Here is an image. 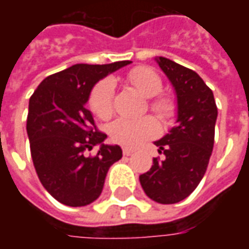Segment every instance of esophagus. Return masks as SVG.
I'll return each mask as SVG.
<instances>
[{"label":"esophagus","mask_w":249,"mask_h":249,"mask_svg":"<svg viewBox=\"0 0 249 249\" xmlns=\"http://www.w3.org/2000/svg\"><path fill=\"white\" fill-rule=\"evenodd\" d=\"M123 153H124V156H130V155L133 153V151H132V149H128V148H124V149H123Z\"/></svg>","instance_id":"esophagus-1"}]
</instances>
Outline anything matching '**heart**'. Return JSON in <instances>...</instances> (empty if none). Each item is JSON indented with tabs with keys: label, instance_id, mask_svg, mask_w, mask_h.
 I'll return each instance as SVG.
<instances>
[{
	"label": "heart",
	"instance_id": "1",
	"mask_svg": "<svg viewBox=\"0 0 249 249\" xmlns=\"http://www.w3.org/2000/svg\"><path fill=\"white\" fill-rule=\"evenodd\" d=\"M126 80L148 98V108L164 121L178 113V101L169 93H162V80L149 66H135L126 73ZM114 81L104 78L93 87L89 105L98 119L108 120L113 114ZM159 133L157 121L152 116L140 119H119L109 128L110 139L125 148H137Z\"/></svg>",
	"mask_w": 249,
	"mask_h": 249
}]
</instances>
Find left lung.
Here are the masks:
<instances>
[{
	"mask_svg": "<svg viewBox=\"0 0 249 249\" xmlns=\"http://www.w3.org/2000/svg\"><path fill=\"white\" fill-rule=\"evenodd\" d=\"M159 65L176 89L178 124L155 142L162 157L140 176L146 196L160 204H176L196 189L208 167L214 142L217 107L212 90L189 68L159 57Z\"/></svg>",
	"mask_w": 249,
	"mask_h": 249,
	"instance_id": "8db88e82",
	"label": "left lung"
}]
</instances>
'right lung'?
<instances>
[{
  "instance_id": "obj_1",
  "label": "right lung",
  "mask_w": 249,
  "mask_h": 249,
  "mask_svg": "<svg viewBox=\"0 0 249 249\" xmlns=\"http://www.w3.org/2000/svg\"><path fill=\"white\" fill-rule=\"evenodd\" d=\"M128 64H76L46 77L30 97L26 130L33 165L41 184L61 204L93 203L110 165L123 157L119 145H104L107 135L85 104L98 80ZM98 143L94 155L87 153Z\"/></svg>"
}]
</instances>
